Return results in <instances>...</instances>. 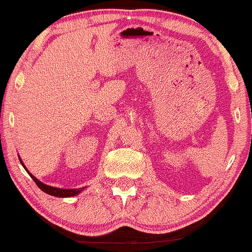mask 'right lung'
Here are the masks:
<instances>
[{"label": "right lung", "instance_id": "add662e5", "mask_svg": "<svg viewBox=\"0 0 252 252\" xmlns=\"http://www.w3.org/2000/svg\"><path fill=\"white\" fill-rule=\"evenodd\" d=\"M20 158V162H21L22 166H24V168L27 170V168H26V166L24 164V162H22L21 158L19 156ZM28 174L31 175V178L33 179L34 182L37 185V187H39L40 189L43 190L45 193H47V194L50 195H53V196H58V198H70V196H74V195H78L79 194L82 190H84L86 189V187H82V189H58V187H53V186H48V185L43 184V182H41L40 180H37V179L34 176L32 173H30L27 170Z\"/></svg>", "mask_w": 252, "mask_h": 252}]
</instances>
